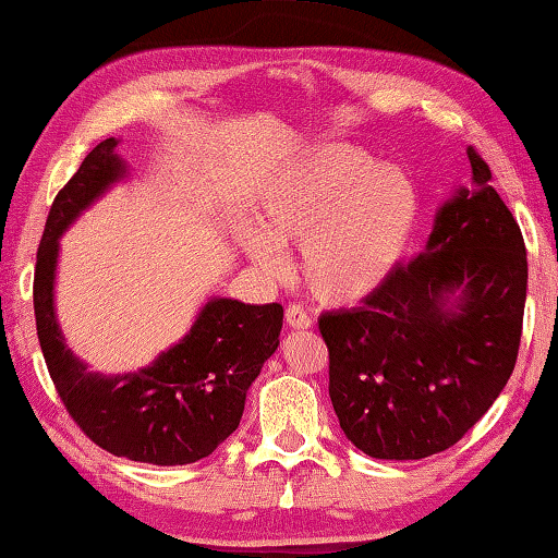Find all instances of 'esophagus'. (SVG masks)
Returning <instances> with one entry per match:
<instances>
[{"label":"esophagus","mask_w":558,"mask_h":558,"mask_svg":"<svg viewBox=\"0 0 558 558\" xmlns=\"http://www.w3.org/2000/svg\"><path fill=\"white\" fill-rule=\"evenodd\" d=\"M286 319L292 329H300V331L310 329L312 326V316L304 312V307H300V304H290V307L286 310Z\"/></svg>","instance_id":"esophagus-1"}]
</instances>
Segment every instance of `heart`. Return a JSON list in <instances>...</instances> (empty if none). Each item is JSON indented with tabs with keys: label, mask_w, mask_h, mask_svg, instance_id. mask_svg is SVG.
<instances>
[{
	"label": "heart",
	"mask_w": 558,
	"mask_h": 558,
	"mask_svg": "<svg viewBox=\"0 0 558 558\" xmlns=\"http://www.w3.org/2000/svg\"><path fill=\"white\" fill-rule=\"evenodd\" d=\"M418 220V189L401 167L375 163L353 147H326L268 185L246 251L280 278L288 270L282 246H300L314 300L353 307L395 278Z\"/></svg>",
	"instance_id": "1"
}]
</instances>
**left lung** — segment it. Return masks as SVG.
<instances>
[{"label": "left lung", "instance_id": "left-lung-1", "mask_svg": "<svg viewBox=\"0 0 558 558\" xmlns=\"http://www.w3.org/2000/svg\"><path fill=\"white\" fill-rule=\"evenodd\" d=\"M466 157L472 183L440 207L421 254L363 307L319 319L338 423L375 460L452 447L515 367L527 251L488 163Z\"/></svg>", "mask_w": 558, "mask_h": 558}]
</instances>
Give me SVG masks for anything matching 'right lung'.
Segmentation results:
<instances>
[{
    "label": "right lung",
    "instance_id": "obj_1",
    "mask_svg": "<svg viewBox=\"0 0 558 558\" xmlns=\"http://www.w3.org/2000/svg\"><path fill=\"white\" fill-rule=\"evenodd\" d=\"M116 147V137L98 142L52 201L33 278L40 351L64 409L89 440L133 462L191 464L239 428L251 381L280 343L282 307L213 298L191 331L151 365L113 377L89 373L54 316V270L64 229L125 179Z\"/></svg>",
    "mask_w": 558,
    "mask_h": 558
}]
</instances>
